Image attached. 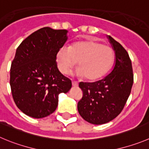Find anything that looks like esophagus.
<instances>
[{
	"label": "esophagus",
	"mask_w": 149,
	"mask_h": 149,
	"mask_svg": "<svg viewBox=\"0 0 149 149\" xmlns=\"http://www.w3.org/2000/svg\"><path fill=\"white\" fill-rule=\"evenodd\" d=\"M78 84H79L78 81H72V85H73V87H77Z\"/></svg>",
	"instance_id": "esophagus-1"
}]
</instances>
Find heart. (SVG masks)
I'll use <instances>...</instances> for the list:
<instances>
[{
	"label": "heart",
	"mask_w": 149,
	"mask_h": 149,
	"mask_svg": "<svg viewBox=\"0 0 149 149\" xmlns=\"http://www.w3.org/2000/svg\"><path fill=\"white\" fill-rule=\"evenodd\" d=\"M115 59L112 48L94 40H81L69 48H62L56 54V63L61 73L66 74L78 62L77 75L95 81L107 73Z\"/></svg>",
	"instance_id": "b5f03b06"
}]
</instances>
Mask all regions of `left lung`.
Here are the masks:
<instances>
[{
    "instance_id": "obj_1",
    "label": "left lung",
    "mask_w": 149,
    "mask_h": 149,
    "mask_svg": "<svg viewBox=\"0 0 149 149\" xmlns=\"http://www.w3.org/2000/svg\"><path fill=\"white\" fill-rule=\"evenodd\" d=\"M115 54L113 69L104 79L95 82H80L82 98L78 111L86 121L104 124L115 118L123 110L131 93L134 81L132 65L127 51L109 36Z\"/></svg>"
}]
</instances>
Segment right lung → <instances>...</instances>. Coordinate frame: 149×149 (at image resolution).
I'll return each mask as SVG.
<instances>
[{"mask_svg": "<svg viewBox=\"0 0 149 149\" xmlns=\"http://www.w3.org/2000/svg\"><path fill=\"white\" fill-rule=\"evenodd\" d=\"M67 33L42 28L17 48L11 65V90L15 104L26 115L42 118L51 115L57 107L59 94L71 88V81L59 72L56 62Z\"/></svg>", "mask_w": 149, "mask_h": 149, "instance_id": "add662e5", "label": "right lung"}]
</instances>
